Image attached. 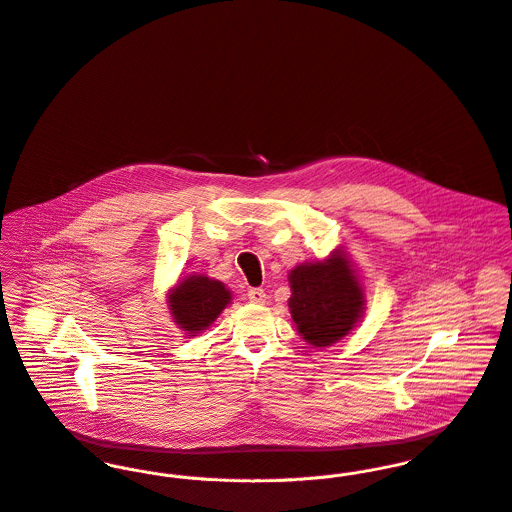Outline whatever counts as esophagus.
I'll return each instance as SVG.
<instances>
[{
    "instance_id": "34e87169",
    "label": "esophagus",
    "mask_w": 512,
    "mask_h": 512,
    "mask_svg": "<svg viewBox=\"0 0 512 512\" xmlns=\"http://www.w3.org/2000/svg\"><path fill=\"white\" fill-rule=\"evenodd\" d=\"M248 299H250L252 303L262 305V303H266V292H264L262 288H250V290H248Z\"/></svg>"
}]
</instances>
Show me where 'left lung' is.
Here are the masks:
<instances>
[{
	"label": "left lung",
	"mask_w": 512,
	"mask_h": 512,
	"mask_svg": "<svg viewBox=\"0 0 512 512\" xmlns=\"http://www.w3.org/2000/svg\"><path fill=\"white\" fill-rule=\"evenodd\" d=\"M288 280L293 323L309 345L329 347L361 321L365 290L343 250H335L323 262L295 266Z\"/></svg>",
	"instance_id": "1"
}]
</instances>
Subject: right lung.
<instances>
[{
    "instance_id": "obj_1",
    "label": "right lung",
    "mask_w": 512,
    "mask_h": 512,
    "mask_svg": "<svg viewBox=\"0 0 512 512\" xmlns=\"http://www.w3.org/2000/svg\"><path fill=\"white\" fill-rule=\"evenodd\" d=\"M232 295L219 280L189 276L181 280L167 297L169 311L179 329L189 337L205 331L230 303Z\"/></svg>"
}]
</instances>
